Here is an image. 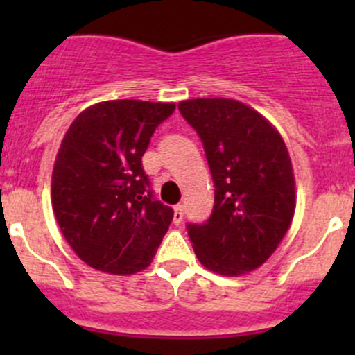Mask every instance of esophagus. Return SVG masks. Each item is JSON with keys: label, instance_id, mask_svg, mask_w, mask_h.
Returning <instances> with one entry per match:
<instances>
[{"label": "esophagus", "instance_id": "34e87169", "mask_svg": "<svg viewBox=\"0 0 355 355\" xmlns=\"http://www.w3.org/2000/svg\"><path fill=\"white\" fill-rule=\"evenodd\" d=\"M182 220H184V204H177V206H175L173 223H175V225L182 223Z\"/></svg>", "mask_w": 355, "mask_h": 355}]
</instances>
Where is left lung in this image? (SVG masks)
<instances>
[{"instance_id":"obj_1","label":"left lung","mask_w":355,"mask_h":355,"mask_svg":"<svg viewBox=\"0 0 355 355\" xmlns=\"http://www.w3.org/2000/svg\"><path fill=\"white\" fill-rule=\"evenodd\" d=\"M178 110L202 141L214 184L211 216L187 223L196 256L220 275L256 270L285 237L295 211L287 146L263 114L235 99H189Z\"/></svg>"}]
</instances>
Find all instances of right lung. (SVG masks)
Listing matches in <instances>:
<instances>
[{
    "label": "right lung",
    "instance_id": "1",
    "mask_svg": "<svg viewBox=\"0 0 355 355\" xmlns=\"http://www.w3.org/2000/svg\"><path fill=\"white\" fill-rule=\"evenodd\" d=\"M173 111V103H98L63 137L53 168V211L68 244L94 270L132 275L148 268L173 220L142 168L157 125Z\"/></svg>",
    "mask_w": 355,
    "mask_h": 355
}]
</instances>
